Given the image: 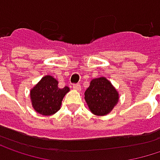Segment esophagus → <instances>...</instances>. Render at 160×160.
I'll return each instance as SVG.
<instances>
[{
	"label": "esophagus",
	"mask_w": 160,
	"mask_h": 160,
	"mask_svg": "<svg viewBox=\"0 0 160 160\" xmlns=\"http://www.w3.org/2000/svg\"><path fill=\"white\" fill-rule=\"evenodd\" d=\"M73 89L74 90H76V91H79L80 92V90H81V87H80V85L79 83H77V84H73Z\"/></svg>",
	"instance_id": "esophagus-1"
}]
</instances>
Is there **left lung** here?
Listing matches in <instances>:
<instances>
[{"mask_svg":"<svg viewBox=\"0 0 160 160\" xmlns=\"http://www.w3.org/2000/svg\"><path fill=\"white\" fill-rule=\"evenodd\" d=\"M84 95L89 109L95 115L108 114L119 101L116 89L104 77L92 80Z\"/></svg>","mask_w":160,"mask_h":160,"instance_id":"obj_1","label":"left lung"}]
</instances>
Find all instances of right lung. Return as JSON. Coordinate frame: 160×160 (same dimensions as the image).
Listing matches in <instances>:
<instances>
[{"label": "right lung", "instance_id": "add662e5", "mask_svg": "<svg viewBox=\"0 0 160 160\" xmlns=\"http://www.w3.org/2000/svg\"><path fill=\"white\" fill-rule=\"evenodd\" d=\"M69 88L58 87V81L50 75L43 77L31 90L30 98L32 106L42 115H51L60 109L61 102Z\"/></svg>", "mask_w": 160, "mask_h": 160}]
</instances>
